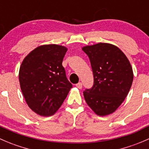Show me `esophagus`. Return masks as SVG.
Returning a JSON list of instances; mask_svg holds the SVG:
<instances>
[{
    "mask_svg": "<svg viewBox=\"0 0 149 149\" xmlns=\"http://www.w3.org/2000/svg\"><path fill=\"white\" fill-rule=\"evenodd\" d=\"M76 87H78L79 89H81V88H82V83H81V82H79L78 84H76Z\"/></svg>",
    "mask_w": 149,
    "mask_h": 149,
    "instance_id": "esophagus-1",
    "label": "esophagus"
}]
</instances>
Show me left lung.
<instances>
[{
  "label": "left lung",
  "mask_w": 149,
  "mask_h": 149,
  "mask_svg": "<svg viewBox=\"0 0 149 149\" xmlns=\"http://www.w3.org/2000/svg\"><path fill=\"white\" fill-rule=\"evenodd\" d=\"M90 60L94 76L91 89L84 91L87 105L99 116L113 113L128 95L132 81V66L117 47L99 43L82 48Z\"/></svg>",
  "instance_id": "left-lung-1"
}]
</instances>
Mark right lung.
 <instances>
[{
  "instance_id": "1",
  "label": "right lung",
  "mask_w": 149,
  "mask_h": 149,
  "mask_svg": "<svg viewBox=\"0 0 149 149\" xmlns=\"http://www.w3.org/2000/svg\"><path fill=\"white\" fill-rule=\"evenodd\" d=\"M66 52V47L57 44L40 46L22 63V92L30 109L38 115L54 114L73 87L62 65Z\"/></svg>"
}]
</instances>
